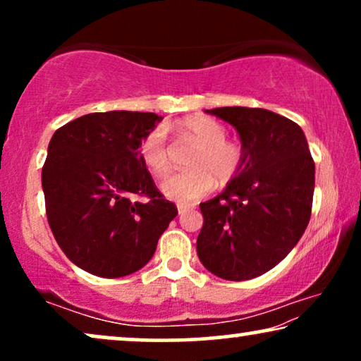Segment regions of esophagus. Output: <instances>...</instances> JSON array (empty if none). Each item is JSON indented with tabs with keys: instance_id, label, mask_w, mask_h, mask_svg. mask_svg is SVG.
Masks as SVG:
<instances>
[{
	"instance_id": "obj_1",
	"label": "esophagus",
	"mask_w": 361,
	"mask_h": 361,
	"mask_svg": "<svg viewBox=\"0 0 361 361\" xmlns=\"http://www.w3.org/2000/svg\"><path fill=\"white\" fill-rule=\"evenodd\" d=\"M189 210H190V207H185V205H179V207H177V212H179L180 216L185 215Z\"/></svg>"
}]
</instances>
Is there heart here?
Returning a JSON list of instances; mask_svg holds the SVG:
<instances>
[{
  "mask_svg": "<svg viewBox=\"0 0 361 361\" xmlns=\"http://www.w3.org/2000/svg\"><path fill=\"white\" fill-rule=\"evenodd\" d=\"M177 135L190 137L197 142L189 156L190 169L167 177L161 190L167 199L190 204L214 189L215 180L226 184L235 179L245 161V149L238 141L226 137V128L209 116H190L179 121ZM140 157L145 166L157 177L166 176L171 169L169 149L164 128L156 126L142 137Z\"/></svg>",
  "mask_w": 361,
  "mask_h": 361,
  "instance_id": "heart-1",
  "label": "heart"
}]
</instances>
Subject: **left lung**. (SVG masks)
<instances>
[{
  "mask_svg": "<svg viewBox=\"0 0 361 361\" xmlns=\"http://www.w3.org/2000/svg\"><path fill=\"white\" fill-rule=\"evenodd\" d=\"M238 131L245 161L204 215L197 255L212 274L246 281L268 273L298 245L312 210L315 164L298 123L264 108L205 110Z\"/></svg>",
  "mask_w": 361,
  "mask_h": 361,
  "instance_id": "8db88e82",
  "label": "left lung"
}]
</instances>
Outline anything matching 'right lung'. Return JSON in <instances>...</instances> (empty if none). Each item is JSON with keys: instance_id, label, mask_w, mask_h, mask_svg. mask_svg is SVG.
<instances>
[{"instance_id": "obj_1", "label": "right lung", "mask_w": 361, "mask_h": 361, "mask_svg": "<svg viewBox=\"0 0 361 361\" xmlns=\"http://www.w3.org/2000/svg\"><path fill=\"white\" fill-rule=\"evenodd\" d=\"M156 113H90L54 133L42 167L46 214L68 259L100 278L136 273L177 215L140 157ZM135 196L145 201L134 202Z\"/></svg>"}]
</instances>
